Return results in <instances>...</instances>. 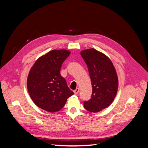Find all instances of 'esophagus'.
Here are the masks:
<instances>
[{"label": "esophagus", "mask_w": 148, "mask_h": 148, "mask_svg": "<svg viewBox=\"0 0 148 148\" xmlns=\"http://www.w3.org/2000/svg\"><path fill=\"white\" fill-rule=\"evenodd\" d=\"M74 93L75 94V95H78V92H79V88H77L76 89H75V90L73 91Z\"/></svg>", "instance_id": "1"}]
</instances>
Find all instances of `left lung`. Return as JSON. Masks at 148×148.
I'll use <instances>...</instances> for the list:
<instances>
[{
  "label": "left lung",
  "mask_w": 148,
  "mask_h": 148,
  "mask_svg": "<svg viewBox=\"0 0 148 148\" xmlns=\"http://www.w3.org/2000/svg\"><path fill=\"white\" fill-rule=\"evenodd\" d=\"M88 66L92 92L90 100L84 102L85 109L99 112L108 107L114 100L119 88L116 70L109 58L94 48L80 52Z\"/></svg>",
  "instance_id": "1"
}]
</instances>
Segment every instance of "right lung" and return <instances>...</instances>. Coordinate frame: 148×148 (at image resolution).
I'll list each match as a JSON object with an SVG mask.
<instances>
[{"label":"right lung","instance_id":"1","mask_svg":"<svg viewBox=\"0 0 148 148\" xmlns=\"http://www.w3.org/2000/svg\"><path fill=\"white\" fill-rule=\"evenodd\" d=\"M71 52L54 49L36 60L27 78L29 95L34 104L49 112L60 110L73 95L60 75V69Z\"/></svg>","mask_w":148,"mask_h":148}]
</instances>
